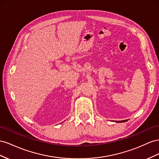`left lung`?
<instances>
[{
    "label": "left lung",
    "mask_w": 159,
    "mask_h": 159,
    "mask_svg": "<svg viewBox=\"0 0 159 159\" xmlns=\"http://www.w3.org/2000/svg\"><path fill=\"white\" fill-rule=\"evenodd\" d=\"M128 120H120V121H116V122H126Z\"/></svg>",
    "instance_id": "1"
}]
</instances>
